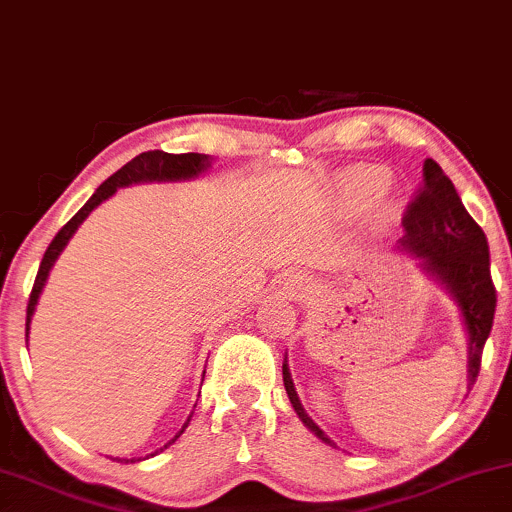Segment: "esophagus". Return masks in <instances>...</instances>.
<instances>
[{
	"mask_svg": "<svg viewBox=\"0 0 512 512\" xmlns=\"http://www.w3.org/2000/svg\"><path fill=\"white\" fill-rule=\"evenodd\" d=\"M291 286H295V291H305V286H303V283H298V281L291 283Z\"/></svg>",
	"mask_w": 512,
	"mask_h": 512,
	"instance_id": "34e87169",
	"label": "esophagus"
}]
</instances>
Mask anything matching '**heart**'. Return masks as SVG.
<instances>
[{
	"label": "heart",
	"mask_w": 512,
	"mask_h": 512,
	"mask_svg": "<svg viewBox=\"0 0 512 512\" xmlns=\"http://www.w3.org/2000/svg\"><path fill=\"white\" fill-rule=\"evenodd\" d=\"M384 186V176L377 169H355L350 171L346 178V186H343V197H346L348 205L360 207L365 205L369 197H374Z\"/></svg>",
	"instance_id": "b5f03b06"
}]
</instances>
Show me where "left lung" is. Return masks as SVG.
<instances>
[{
  "label": "left lung",
  "mask_w": 512,
  "mask_h": 512,
  "mask_svg": "<svg viewBox=\"0 0 512 512\" xmlns=\"http://www.w3.org/2000/svg\"><path fill=\"white\" fill-rule=\"evenodd\" d=\"M403 238L400 250L410 252L420 260L422 272L439 281L451 298L458 303L470 346V365H467V386H472L482 367V350L494 326L496 288L491 281L489 243L484 231L474 221L460 200L451 178L434 159H424L422 186L403 214ZM283 386L291 398L293 410L310 432L324 443L334 446L329 436L312 422L298 391H295L291 369L283 362Z\"/></svg>",
  "instance_id": "8db88e82"
}]
</instances>
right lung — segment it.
<instances>
[{"instance_id": "obj_1", "label": "right lung", "mask_w": 512, "mask_h": 512, "mask_svg": "<svg viewBox=\"0 0 512 512\" xmlns=\"http://www.w3.org/2000/svg\"><path fill=\"white\" fill-rule=\"evenodd\" d=\"M212 162H209V155H197V152H186V155H169V152H162V150H150V152H143V155L133 157L131 162L123 164L116 174H112L107 178V181L102 183L100 188L92 193V197L88 202H85L83 207L78 209L76 214H73L69 224L61 229L57 236H54L52 243H49V248L45 252V257H42L40 262V269H38V276H35V283H33V291H30V298H28V312H26V334L30 331V319H33V312H35V305H38L40 300V293L42 288H45L47 283V276L52 272L54 262H57V257L61 255V250L66 248V243H69L73 233L78 231V226L83 224L85 219H88V214L95 209L97 205H102L107 197H112L116 190L119 188H126V186H133V183H152V181H188V178H195L200 176L202 171H207ZM193 417V415H190ZM190 417L183 424V429L178 432L174 439H171L166 446H171L178 436L186 432ZM164 446V448H166ZM162 451V448H159ZM140 460V458H138ZM116 463H135L131 458H116Z\"/></svg>"}]
</instances>
